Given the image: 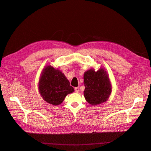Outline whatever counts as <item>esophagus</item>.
I'll return each mask as SVG.
<instances>
[{"mask_svg": "<svg viewBox=\"0 0 151 151\" xmlns=\"http://www.w3.org/2000/svg\"><path fill=\"white\" fill-rule=\"evenodd\" d=\"M74 89H75V91H76V93H78L79 91V87H76V88H75Z\"/></svg>", "mask_w": 151, "mask_h": 151, "instance_id": "1", "label": "esophagus"}]
</instances>
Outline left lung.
I'll return each instance as SVG.
<instances>
[{
	"label": "left lung",
	"instance_id": "8db88e82",
	"mask_svg": "<svg viewBox=\"0 0 151 151\" xmlns=\"http://www.w3.org/2000/svg\"><path fill=\"white\" fill-rule=\"evenodd\" d=\"M85 99L89 104L98 105L108 99L111 93V85L107 72L103 68L98 71L91 68L84 72Z\"/></svg>",
	"mask_w": 151,
	"mask_h": 151
}]
</instances>
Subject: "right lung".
<instances>
[{
  "label": "right lung",
  "instance_id": "add662e5",
  "mask_svg": "<svg viewBox=\"0 0 151 151\" xmlns=\"http://www.w3.org/2000/svg\"><path fill=\"white\" fill-rule=\"evenodd\" d=\"M38 89L45 101L55 106L61 104L67 94L74 91L63 73L51 65L43 70Z\"/></svg>",
  "mask_w": 151,
  "mask_h": 151
}]
</instances>
